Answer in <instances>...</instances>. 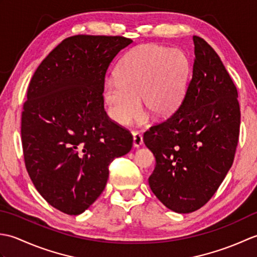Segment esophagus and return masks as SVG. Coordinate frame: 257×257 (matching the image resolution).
<instances>
[{
	"label": "esophagus",
	"instance_id": "34e87169",
	"mask_svg": "<svg viewBox=\"0 0 257 257\" xmlns=\"http://www.w3.org/2000/svg\"><path fill=\"white\" fill-rule=\"evenodd\" d=\"M134 147L135 148H139V147L143 146L144 144V139H143V136H141L139 133L135 132L134 134Z\"/></svg>",
	"mask_w": 257,
	"mask_h": 257
}]
</instances>
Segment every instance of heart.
I'll list each match as a JSON object with an SVG mask.
<instances>
[{"label":"heart","mask_w":257,"mask_h":257,"mask_svg":"<svg viewBox=\"0 0 257 257\" xmlns=\"http://www.w3.org/2000/svg\"><path fill=\"white\" fill-rule=\"evenodd\" d=\"M189 73V59L181 51L158 45L137 48L119 64L117 78L105 83L109 116L120 125L129 124L141 110L140 98L154 116H170L183 99Z\"/></svg>","instance_id":"1"}]
</instances>
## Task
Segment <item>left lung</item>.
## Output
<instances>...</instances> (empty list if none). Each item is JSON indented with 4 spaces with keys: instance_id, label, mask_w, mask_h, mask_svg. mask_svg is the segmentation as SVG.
<instances>
[{
    "instance_id": "left-lung-1",
    "label": "left lung",
    "mask_w": 257,
    "mask_h": 257,
    "mask_svg": "<svg viewBox=\"0 0 257 257\" xmlns=\"http://www.w3.org/2000/svg\"><path fill=\"white\" fill-rule=\"evenodd\" d=\"M193 45L182 105L144 135L156 158L150 189L177 213L196 211L219 189L232 167L241 120L236 87L221 58L203 38L193 36Z\"/></svg>"
}]
</instances>
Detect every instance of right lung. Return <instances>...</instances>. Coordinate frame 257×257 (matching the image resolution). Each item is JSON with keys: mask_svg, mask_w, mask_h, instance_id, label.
Listing matches in <instances>:
<instances>
[{"mask_svg": "<svg viewBox=\"0 0 257 257\" xmlns=\"http://www.w3.org/2000/svg\"><path fill=\"white\" fill-rule=\"evenodd\" d=\"M133 41L76 35L37 67L22 112L26 170L43 198L69 215L85 212L106 187L108 166L132 150L133 136L103 109L109 65Z\"/></svg>", "mask_w": 257, "mask_h": 257, "instance_id": "obj_1", "label": "right lung"}]
</instances>
